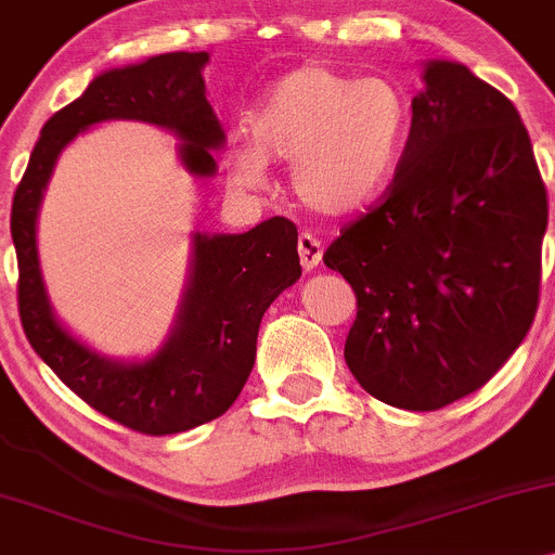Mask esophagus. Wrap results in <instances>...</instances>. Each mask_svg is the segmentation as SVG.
<instances>
[{
	"label": "esophagus",
	"instance_id": "obj_1",
	"mask_svg": "<svg viewBox=\"0 0 555 555\" xmlns=\"http://www.w3.org/2000/svg\"><path fill=\"white\" fill-rule=\"evenodd\" d=\"M299 261L304 272H312L314 267L323 261V243L312 235V232H301L299 235Z\"/></svg>",
	"mask_w": 555,
	"mask_h": 555
}]
</instances>
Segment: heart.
<instances>
[{
	"label": "heart",
	"mask_w": 555,
	"mask_h": 555,
	"mask_svg": "<svg viewBox=\"0 0 555 555\" xmlns=\"http://www.w3.org/2000/svg\"><path fill=\"white\" fill-rule=\"evenodd\" d=\"M408 94L391 79H354L304 63L267 87L248 116L251 145L230 158V182L267 184V164H291V190L320 217H354L378 204L402 169Z\"/></svg>",
	"instance_id": "b5f03b06"
}]
</instances>
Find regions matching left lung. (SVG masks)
<instances>
[{
    "label": "left lung",
    "mask_w": 555,
    "mask_h": 555,
    "mask_svg": "<svg viewBox=\"0 0 555 555\" xmlns=\"http://www.w3.org/2000/svg\"><path fill=\"white\" fill-rule=\"evenodd\" d=\"M386 201L331 243L357 318L344 357L362 389L439 410L481 389L534 320L547 193L521 116L463 63L426 61Z\"/></svg>",
    "instance_id": "obj_1"
}]
</instances>
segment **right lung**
<instances>
[{"mask_svg": "<svg viewBox=\"0 0 555 555\" xmlns=\"http://www.w3.org/2000/svg\"><path fill=\"white\" fill-rule=\"evenodd\" d=\"M206 63L208 52H166L94 76L81 98L41 127L10 214L17 307L34 351L98 413L151 437L219 418L241 395L267 307L301 278L296 224L272 217L241 235L193 232L188 285L166 341L142 360H116L57 320L41 275L37 219L61 153L103 121L166 129L180 140L182 169L211 180L214 151L228 137L206 98Z\"/></svg>", "mask_w": 555, "mask_h": 555, "instance_id": "add662e5", "label": "right lung"}]
</instances>
